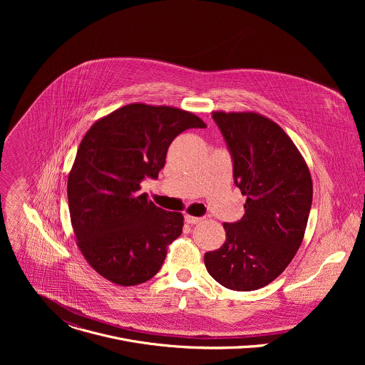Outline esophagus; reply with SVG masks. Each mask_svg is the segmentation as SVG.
I'll return each mask as SVG.
<instances>
[{"label": "esophagus", "instance_id": "1", "mask_svg": "<svg viewBox=\"0 0 365 365\" xmlns=\"http://www.w3.org/2000/svg\"><path fill=\"white\" fill-rule=\"evenodd\" d=\"M185 221H186L187 224H190V225H195V224H199V222L202 221V218H197V217H193V215L186 214V215H185Z\"/></svg>", "mask_w": 365, "mask_h": 365}]
</instances>
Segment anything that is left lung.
Wrapping results in <instances>:
<instances>
[{
    "label": "left lung",
    "mask_w": 365,
    "mask_h": 365,
    "mask_svg": "<svg viewBox=\"0 0 365 365\" xmlns=\"http://www.w3.org/2000/svg\"><path fill=\"white\" fill-rule=\"evenodd\" d=\"M234 160V180L247 197L245 214L224 224L225 242L205 254L220 284L250 292L277 279L296 255L307 225L314 185L303 155L270 118L214 111Z\"/></svg>",
    "instance_id": "1"
}]
</instances>
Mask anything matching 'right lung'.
Here are the masks:
<instances>
[{
    "label": "right lung",
    "mask_w": 365,
    "mask_h": 365,
    "mask_svg": "<svg viewBox=\"0 0 365 365\" xmlns=\"http://www.w3.org/2000/svg\"><path fill=\"white\" fill-rule=\"evenodd\" d=\"M205 127L189 111L135 102L86 131L69 172L68 202L76 245L103 279L137 286L160 270L183 215L155 206L140 193V182L159 176L182 131Z\"/></svg>",
    "instance_id": "right-lung-1"
}]
</instances>
